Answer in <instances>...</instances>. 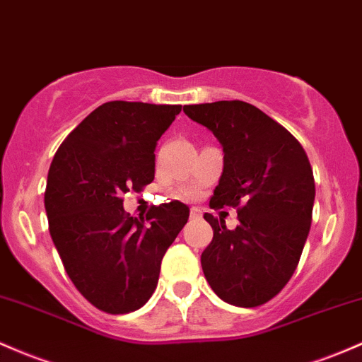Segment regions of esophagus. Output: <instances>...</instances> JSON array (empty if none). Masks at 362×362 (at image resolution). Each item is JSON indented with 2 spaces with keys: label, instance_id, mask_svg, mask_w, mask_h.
<instances>
[{
  "label": "esophagus",
  "instance_id": "esophagus-1",
  "mask_svg": "<svg viewBox=\"0 0 362 362\" xmlns=\"http://www.w3.org/2000/svg\"><path fill=\"white\" fill-rule=\"evenodd\" d=\"M190 218H192V220H199L201 218V211L197 208H192L190 209Z\"/></svg>",
  "mask_w": 362,
  "mask_h": 362
}]
</instances>
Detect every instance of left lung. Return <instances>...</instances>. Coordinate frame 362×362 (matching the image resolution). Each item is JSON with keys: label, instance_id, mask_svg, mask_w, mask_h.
<instances>
[{"label": "left lung", "instance_id": "left-lung-1", "mask_svg": "<svg viewBox=\"0 0 362 362\" xmlns=\"http://www.w3.org/2000/svg\"><path fill=\"white\" fill-rule=\"evenodd\" d=\"M223 148L209 208H237L239 225L204 213L213 240L201 254L206 280L225 303L256 308L287 285L299 264L315 204L308 154L285 127L244 101L184 106Z\"/></svg>", "mask_w": 362, "mask_h": 362}]
</instances>
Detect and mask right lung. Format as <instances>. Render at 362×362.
Wrapping results in <instances>:
<instances>
[{"label": "right lung", "instance_id": "add662e5", "mask_svg": "<svg viewBox=\"0 0 362 362\" xmlns=\"http://www.w3.org/2000/svg\"><path fill=\"white\" fill-rule=\"evenodd\" d=\"M180 111V105L105 103L51 161L45 192L51 239L77 291L110 315L148 303L163 256L189 220L180 201L136 218L122 199L154 180V149Z\"/></svg>", "mask_w": 362, "mask_h": 362}]
</instances>
